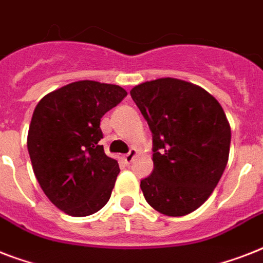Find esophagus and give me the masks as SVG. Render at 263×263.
<instances>
[{"label": "esophagus", "mask_w": 263, "mask_h": 263, "mask_svg": "<svg viewBox=\"0 0 263 263\" xmlns=\"http://www.w3.org/2000/svg\"><path fill=\"white\" fill-rule=\"evenodd\" d=\"M136 156H138V150H136V148H131L128 154H124L123 161L125 162V164H131L132 161L136 158Z\"/></svg>", "instance_id": "1"}]
</instances>
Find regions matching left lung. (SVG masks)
Masks as SVG:
<instances>
[{
    "label": "left lung",
    "mask_w": 263,
    "mask_h": 263,
    "mask_svg": "<svg viewBox=\"0 0 263 263\" xmlns=\"http://www.w3.org/2000/svg\"><path fill=\"white\" fill-rule=\"evenodd\" d=\"M131 97L153 134L154 171L140 181L147 203L165 216L195 212L228 164L231 125L204 88L175 78L144 82Z\"/></svg>",
    "instance_id": "obj_1"
}]
</instances>
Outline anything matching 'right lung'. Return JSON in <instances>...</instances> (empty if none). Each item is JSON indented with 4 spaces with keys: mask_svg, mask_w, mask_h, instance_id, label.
I'll use <instances>...</instances> for the list:
<instances>
[{
    "mask_svg": "<svg viewBox=\"0 0 263 263\" xmlns=\"http://www.w3.org/2000/svg\"><path fill=\"white\" fill-rule=\"evenodd\" d=\"M125 95L116 84L79 80L35 107L27 136L32 171L45 195L68 216H91L110 199L120 169L99 146V123Z\"/></svg>",
    "mask_w": 263,
    "mask_h": 263,
    "instance_id": "add662e5",
    "label": "right lung"
}]
</instances>
